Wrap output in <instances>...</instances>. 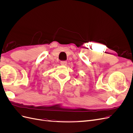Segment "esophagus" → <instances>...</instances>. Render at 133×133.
<instances>
[{
    "label": "esophagus",
    "mask_w": 133,
    "mask_h": 133,
    "mask_svg": "<svg viewBox=\"0 0 133 133\" xmlns=\"http://www.w3.org/2000/svg\"><path fill=\"white\" fill-rule=\"evenodd\" d=\"M60 64H61L62 65L65 66V65H66V64H67V62L66 61H61V62H60Z\"/></svg>",
    "instance_id": "1"
}]
</instances>
